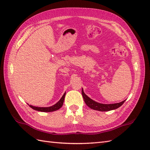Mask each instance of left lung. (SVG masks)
Wrapping results in <instances>:
<instances>
[{
  "label": "left lung",
  "mask_w": 150,
  "mask_h": 150,
  "mask_svg": "<svg viewBox=\"0 0 150 150\" xmlns=\"http://www.w3.org/2000/svg\"><path fill=\"white\" fill-rule=\"evenodd\" d=\"M81 93L86 105H87L89 108H91V109H93V110H98V111H101V112L112 110L117 109L119 107H120V106L125 101V100H124L120 103H114V104H103V103H98L94 100H92V99L88 97V96L85 94L83 89V88L81 91Z\"/></svg>",
  "instance_id": "1"
}]
</instances>
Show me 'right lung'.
<instances>
[{
	"label": "right lung",
	"instance_id": "add662e5",
	"mask_svg": "<svg viewBox=\"0 0 150 150\" xmlns=\"http://www.w3.org/2000/svg\"><path fill=\"white\" fill-rule=\"evenodd\" d=\"M65 94H66V93L65 92L64 94L63 95V96L62 97V98L59 99V101L58 102L56 103L55 105H52L51 106H49V107H38V106H33V105H29V106L31 108L35 110L40 111V112H51L58 110V109H59V108L62 107L63 104H64V101Z\"/></svg>",
	"mask_w": 150,
	"mask_h": 150
}]
</instances>
